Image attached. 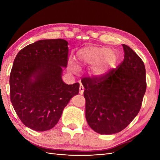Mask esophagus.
<instances>
[{"label": "esophagus", "mask_w": 160, "mask_h": 160, "mask_svg": "<svg viewBox=\"0 0 160 160\" xmlns=\"http://www.w3.org/2000/svg\"><path fill=\"white\" fill-rule=\"evenodd\" d=\"M83 92H84L83 86L82 85H80V86H79V94H81V95L83 94Z\"/></svg>", "instance_id": "obj_1"}]
</instances>
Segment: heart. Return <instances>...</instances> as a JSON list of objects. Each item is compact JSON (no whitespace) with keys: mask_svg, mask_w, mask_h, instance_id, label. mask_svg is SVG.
Here are the masks:
<instances>
[{"mask_svg":"<svg viewBox=\"0 0 160 160\" xmlns=\"http://www.w3.org/2000/svg\"><path fill=\"white\" fill-rule=\"evenodd\" d=\"M77 57L80 63L93 66L90 71V75L93 78H100L105 75L117 61L115 53L105 47H84L77 52ZM79 69V66L74 62L69 63V70L72 73H76Z\"/></svg>","mask_w":160,"mask_h":160,"instance_id":"heart-1","label":"heart"}]
</instances>
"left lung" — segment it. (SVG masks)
Instances as JSON below:
<instances>
[{"label": "left lung", "mask_w": 160, "mask_h": 160, "mask_svg": "<svg viewBox=\"0 0 160 160\" xmlns=\"http://www.w3.org/2000/svg\"><path fill=\"white\" fill-rule=\"evenodd\" d=\"M123 61L101 78L82 79L86 100L85 118L100 134L122 131L136 117L146 90V69L134 51L122 45Z\"/></svg>", "instance_id": "1"}]
</instances>
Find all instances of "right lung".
<instances>
[{
	"label": "right lung",
	"mask_w": 160,
	"mask_h": 160,
	"mask_svg": "<svg viewBox=\"0 0 160 160\" xmlns=\"http://www.w3.org/2000/svg\"><path fill=\"white\" fill-rule=\"evenodd\" d=\"M68 52L64 39L40 40L23 48L14 59L11 101L28 128L44 132L55 127L71 99L79 94V83L68 85L62 79Z\"/></svg>",
	"instance_id": "obj_1"
}]
</instances>
